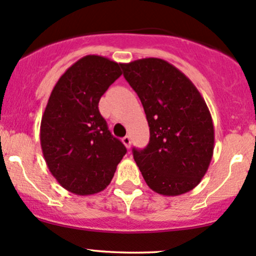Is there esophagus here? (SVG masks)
Returning a JSON list of instances; mask_svg holds the SVG:
<instances>
[{
  "mask_svg": "<svg viewBox=\"0 0 256 256\" xmlns=\"http://www.w3.org/2000/svg\"><path fill=\"white\" fill-rule=\"evenodd\" d=\"M122 143L124 144H125V147L126 148H130V146H131V138H130V136H125L122 138Z\"/></svg>",
  "mask_w": 256,
  "mask_h": 256,
  "instance_id": "esophagus-1",
  "label": "esophagus"
}]
</instances>
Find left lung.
Instances as JSON below:
<instances>
[{
  "mask_svg": "<svg viewBox=\"0 0 256 256\" xmlns=\"http://www.w3.org/2000/svg\"><path fill=\"white\" fill-rule=\"evenodd\" d=\"M144 109L150 143L134 148L146 184L162 196L198 186L214 153V125L206 100L182 72L160 58L122 64Z\"/></svg>",
  "mask_w": 256,
  "mask_h": 256,
  "instance_id": "obj_1",
  "label": "left lung"
}]
</instances>
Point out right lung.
Wrapping results in <instances>:
<instances>
[{
	"mask_svg": "<svg viewBox=\"0 0 256 256\" xmlns=\"http://www.w3.org/2000/svg\"><path fill=\"white\" fill-rule=\"evenodd\" d=\"M120 66L102 56L82 57L57 81L42 115L44 158L58 184L74 194L104 190L126 154L98 109L100 97L122 74Z\"/></svg>",
	"mask_w": 256,
	"mask_h": 256,
	"instance_id": "add662e5",
	"label": "right lung"
}]
</instances>
